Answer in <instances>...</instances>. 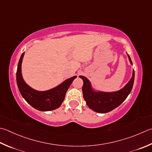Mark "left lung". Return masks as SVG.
<instances>
[{"label": "left lung", "instance_id": "left-lung-1", "mask_svg": "<svg viewBox=\"0 0 152 152\" xmlns=\"http://www.w3.org/2000/svg\"><path fill=\"white\" fill-rule=\"evenodd\" d=\"M131 65L132 62L127 53ZM83 81L82 91L86 103L91 110L99 113H107L118 107L127 98L132 88L134 81V70L132 77L128 83L121 90L114 92H102L94 91L91 82L84 76H79Z\"/></svg>", "mask_w": 152, "mask_h": 152}]
</instances>
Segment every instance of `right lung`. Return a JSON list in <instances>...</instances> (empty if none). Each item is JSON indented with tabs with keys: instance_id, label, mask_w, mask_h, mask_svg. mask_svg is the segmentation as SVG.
I'll return each mask as SVG.
<instances>
[{
	"instance_id": "obj_1",
	"label": "right lung",
	"mask_w": 152,
	"mask_h": 152,
	"mask_svg": "<svg viewBox=\"0 0 152 152\" xmlns=\"http://www.w3.org/2000/svg\"><path fill=\"white\" fill-rule=\"evenodd\" d=\"M24 52L20 58L16 71V82L20 93L28 104L40 111H50L59 108L65 99L69 87L77 76L65 80L61 84L50 90L39 91L26 83L22 75V62Z\"/></svg>"
}]
</instances>
